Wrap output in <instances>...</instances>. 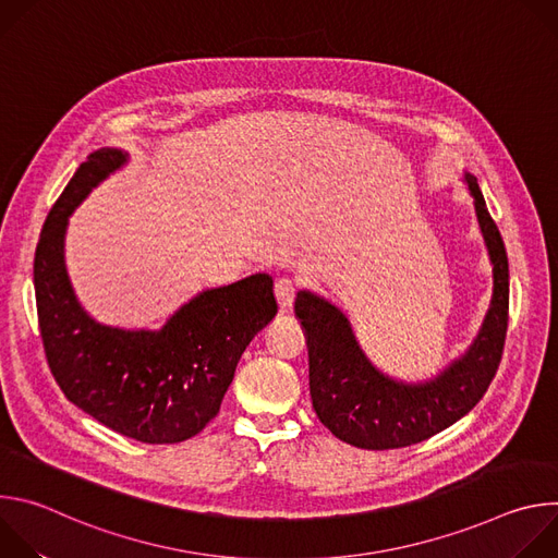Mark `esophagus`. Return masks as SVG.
Masks as SVG:
<instances>
[{
	"mask_svg": "<svg viewBox=\"0 0 558 558\" xmlns=\"http://www.w3.org/2000/svg\"><path fill=\"white\" fill-rule=\"evenodd\" d=\"M276 298H278L280 308H289L293 304V298H295V282L289 280V278H280L276 282Z\"/></svg>",
	"mask_w": 558,
	"mask_h": 558,
	"instance_id": "34e87169",
	"label": "esophagus"
}]
</instances>
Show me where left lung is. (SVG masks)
<instances>
[{
    "label": "left lung",
    "mask_w": 558,
    "mask_h": 558,
    "mask_svg": "<svg viewBox=\"0 0 558 558\" xmlns=\"http://www.w3.org/2000/svg\"><path fill=\"white\" fill-rule=\"evenodd\" d=\"M465 181L493 260L495 289L480 336L437 379L402 384L384 377L357 347L340 308L308 291L295 298V317L308 349L313 411L351 446L390 450L420 444L470 413L497 375L508 331V256L476 179L465 174Z\"/></svg>",
    "instance_id": "left-lung-1"
}]
</instances>
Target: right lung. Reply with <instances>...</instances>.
Wrapping results in <instances>:
<instances>
[{
  "label": "right lung",
  "mask_w": 558,
  "mask_h": 558,
  "mask_svg": "<svg viewBox=\"0 0 558 558\" xmlns=\"http://www.w3.org/2000/svg\"><path fill=\"white\" fill-rule=\"evenodd\" d=\"M123 163L121 149L93 151L44 222L35 252L39 333L50 373L74 407L136 441L179 444L218 415L238 360L276 317L274 280L256 274L209 289L161 331L95 323L72 293L63 233L74 207Z\"/></svg>",
  "instance_id": "obj_1"
}]
</instances>
